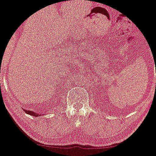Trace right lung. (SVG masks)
Wrapping results in <instances>:
<instances>
[{
    "instance_id": "1",
    "label": "right lung",
    "mask_w": 156,
    "mask_h": 156,
    "mask_svg": "<svg viewBox=\"0 0 156 156\" xmlns=\"http://www.w3.org/2000/svg\"><path fill=\"white\" fill-rule=\"evenodd\" d=\"M23 110L25 111V112L26 113V114H30V115L31 116H34V117H38V116H40V114H37V112H32V111H27V110H25V109H23Z\"/></svg>"
}]
</instances>
